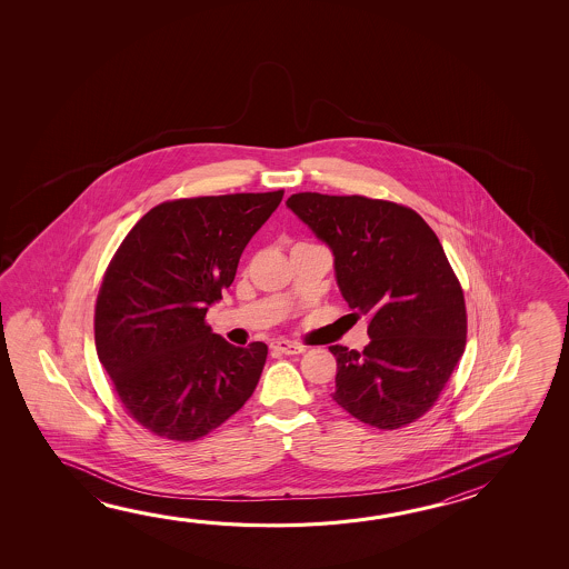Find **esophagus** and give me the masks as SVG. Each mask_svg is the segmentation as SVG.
I'll return each instance as SVG.
<instances>
[{"mask_svg": "<svg viewBox=\"0 0 569 569\" xmlns=\"http://www.w3.org/2000/svg\"><path fill=\"white\" fill-rule=\"evenodd\" d=\"M271 349L283 355H299L306 351L303 345L296 343V341H288V339H280V341H273Z\"/></svg>", "mask_w": 569, "mask_h": 569, "instance_id": "esophagus-1", "label": "esophagus"}]
</instances>
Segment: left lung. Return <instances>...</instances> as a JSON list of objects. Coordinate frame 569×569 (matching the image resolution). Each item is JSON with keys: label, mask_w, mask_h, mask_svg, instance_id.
Masks as SVG:
<instances>
[{"label": "left lung", "mask_w": 569, "mask_h": 569, "mask_svg": "<svg viewBox=\"0 0 569 569\" xmlns=\"http://www.w3.org/2000/svg\"><path fill=\"white\" fill-rule=\"evenodd\" d=\"M289 210L333 252L339 291L369 319L363 351L331 345L333 401L377 429L422 417L465 353L462 288L437 233L407 206L299 192Z\"/></svg>", "instance_id": "left-lung-1"}]
</instances>
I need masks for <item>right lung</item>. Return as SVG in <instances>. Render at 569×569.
I'll return each mask as SVG.
<instances>
[{"instance_id": "right-lung-1", "label": "right lung", "mask_w": 569, "mask_h": 569, "mask_svg": "<svg viewBox=\"0 0 569 569\" xmlns=\"http://www.w3.org/2000/svg\"><path fill=\"white\" fill-rule=\"evenodd\" d=\"M281 198L283 190L162 202L114 253L94 308L97 355L127 412L157 437H206L252 397L268 345L228 343L204 317Z\"/></svg>"}]
</instances>
